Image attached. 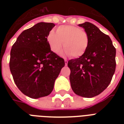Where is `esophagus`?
Masks as SVG:
<instances>
[{
	"mask_svg": "<svg viewBox=\"0 0 124 124\" xmlns=\"http://www.w3.org/2000/svg\"><path fill=\"white\" fill-rule=\"evenodd\" d=\"M64 62H65V64H66V66H67V65H68V60H64Z\"/></svg>",
	"mask_w": 124,
	"mask_h": 124,
	"instance_id": "34e87169",
	"label": "esophagus"
}]
</instances>
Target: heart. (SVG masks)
Masks as SVG:
<instances>
[{"label":"heart","instance_id":"heart-1","mask_svg":"<svg viewBox=\"0 0 124 124\" xmlns=\"http://www.w3.org/2000/svg\"><path fill=\"white\" fill-rule=\"evenodd\" d=\"M47 40L53 52L59 53L64 43V53L74 58L82 56L89 44V37L85 30L68 25L59 26L56 33L49 32Z\"/></svg>","mask_w":124,"mask_h":124}]
</instances>
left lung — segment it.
I'll return each mask as SVG.
<instances>
[{"label": "left lung", "mask_w": 124, "mask_h": 124, "mask_svg": "<svg viewBox=\"0 0 124 124\" xmlns=\"http://www.w3.org/2000/svg\"><path fill=\"white\" fill-rule=\"evenodd\" d=\"M78 25L88 33L89 44L82 56L68 61L70 83L75 94L92 98L111 81L116 69V49L109 37L95 25L88 22Z\"/></svg>", "instance_id": "left-lung-1"}]
</instances>
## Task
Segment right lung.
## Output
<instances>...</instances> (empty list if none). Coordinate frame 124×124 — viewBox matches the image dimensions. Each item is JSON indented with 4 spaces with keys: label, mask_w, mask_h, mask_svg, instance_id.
Masks as SVG:
<instances>
[{
    "label": "right lung",
    "mask_w": 124,
    "mask_h": 124,
    "mask_svg": "<svg viewBox=\"0 0 124 124\" xmlns=\"http://www.w3.org/2000/svg\"><path fill=\"white\" fill-rule=\"evenodd\" d=\"M55 26L39 22L24 30L11 49L9 69L20 91L32 98L47 96L65 66L64 60L51 51L47 37Z\"/></svg>",
    "instance_id": "obj_1"
}]
</instances>
